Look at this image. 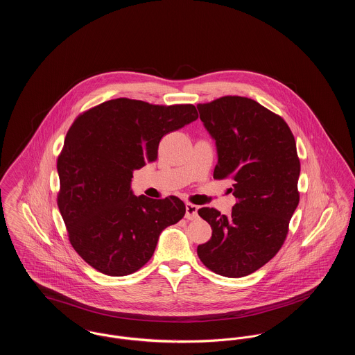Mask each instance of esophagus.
<instances>
[{
    "label": "esophagus",
    "mask_w": 355,
    "mask_h": 355,
    "mask_svg": "<svg viewBox=\"0 0 355 355\" xmlns=\"http://www.w3.org/2000/svg\"><path fill=\"white\" fill-rule=\"evenodd\" d=\"M198 206L193 203H186V218L187 220H195L198 218Z\"/></svg>",
    "instance_id": "1"
}]
</instances>
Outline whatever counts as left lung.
<instances>
[{"label": "left lung", "mask_w": 355, "mask_h": 355, "mask_svg": "<svg viewBox=\"0 0 355 355\" xmlns=\"http://www.w3.org/2000/svg\"><path fill=\"white\" fill-rule=\"evenodd\" d=\"M196 108L217 146L213 176L230 179L237 199L227 216L198 210L213 233L196 252L216 274L245 277L274 258L286 239L300 202L295 141L279 115L248 97H220Z\"/></svg>", "instance_id": "obj_1"}]
</instances>
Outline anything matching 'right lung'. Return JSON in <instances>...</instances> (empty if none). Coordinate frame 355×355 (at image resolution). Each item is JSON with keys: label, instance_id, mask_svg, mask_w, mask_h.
Returning a JSON list of instances; mask_svg holds the SVG:
<instances>
[{"label": "right lung", "instance_id": "1", "mask_svg": "<svg viewBox=\"0 0 355 355\" xmlns=\"http://www.w3.org/2000/svg\"><path fill=\"white\" fill-rule=\"evenodd\" d=\"M198 119L193 104L155 105L126 97L81 114L58 157V207L76 252L97 271L123 277L153 257L166 226L186 213L178 196L150 199L131 190L132 171L157 160L171 131Z\"/></svg>", "mask_w": 355, "mask_h": 355}]
</instances>
